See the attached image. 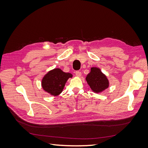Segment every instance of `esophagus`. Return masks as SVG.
<instances>
[{
	"label": "esophagus",
	"mask_w": 148,
	"mask_h": 148,
	"mask_svg": "<svg viewBox=\"0 0 148 148\" xmlns=\"http://www.w3.org/2000/svg\"><path fill=\"white\" fill-rule=\"evenodd\" d=\"M75 75H76V76H77V77H81V76H82V73L80 72L79 71H77L75 72Z\"/></svg>",
	"instance_id": "esophagus-1"
}]
</instances>
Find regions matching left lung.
I'll list each match as a JSON object with an SVG mask.
<instances>
[{
	"mask_svg": "<svg viewBox=\"0 0 148 148\" xmlns=\"http://www.w3.org/2000/svg\"><path fill=\"white\" fill-rule=\"evenodd\" d=\"M86 80L93 92L99 93L109 87V82L106 76L97 67H92Z\"/></svg>",
	"mask_w": 148,
	"mask_h": 148,
	"instance_id": "8db88e82",
	"label": "left lung"
}]
</instances>
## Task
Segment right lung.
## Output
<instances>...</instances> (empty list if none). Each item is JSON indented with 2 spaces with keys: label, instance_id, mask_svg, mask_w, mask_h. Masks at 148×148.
<instances>
[{
  "label": "right lung",
  "instance_id": "add662e5",
  "mask_svg": "<svg viewBox=\"0 0 148 148\" xmlns=\"http://www.w3.org/2000/svg\"><path fill=\"white\" fill-rule=\"evenodd\" d=\"M72 77L70 73L64 72L60 69L49 71L42 79V87L47 92L52 96H58L62 92L69 78Z\"/></svg>",
  "mask_w": 148,
  "mask_h": 148
}]
</instances>
